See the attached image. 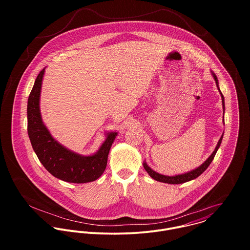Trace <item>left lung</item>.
Returning a JSON list of instances; mask_svg holds the SVG:
<instances>
[{
  "label": "left lung",
  "instance_id": "obj_1",
  "mask_svg": "<svg viewBox=\"0 0 250 250\" xmlns=\"http://www.w3.org/2000/svg\"><path fill=\"white\" fill-rule=\"evenodd\" d=\"M212 74H213V77H214V81H215L216 86H217V88H218V90H219V92H220V95H221L222 107H223V113H224V109H225V107H224V97H223V95H222V93H221V91H220V89H219V87H218V81H217V78H216L215 74H214V73H212ZM223 122H224V118H223ZM222 137H223V135H222L221 138L219 139V141H218V143H217V145H216L214 152L212 153V155H211L200 167H198L197 168H195V169H193V170H191V171H189V172H187V173H184V174H180V175H175V176H166V175H162V174H160V173L154 171L153 169H151L145 162L143 163L144 169L147 171V173L150 175V177H152L154 180L159 181V182H163V183H167V184H183V183L188 182V181H190V180L197 178L199 175H201V174L208 168V167L210 166V164L213 162L214 156H215V153H216L217 149H218L219 146H220V143H221V141H222Z\"/></svg>",
  "mask_w": 250,
  "mask_h": 250
}]
</instances>
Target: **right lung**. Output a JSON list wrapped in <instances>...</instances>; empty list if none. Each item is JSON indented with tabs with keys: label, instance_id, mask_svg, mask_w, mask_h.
<instances>
[{
	"label": "right lung",
	"instance_id": "obj_1",
	"mask_svg": "<svg viewBox=\"0 0 250 250\" xmlns=\"http://www.w3.org/2000/svg\"><path fill=\"white\" fill-rule=\"evenodd\" d=\"M45 68L39 72L28 99V134L37 158L43 167L56 178L69 183H88L99 178L106 169L107 156L116 132L107 135L99 150L91 156L74 153L58 143L44 125L39 99Z\"/></svg>",
	"mask_w": 250,
	"mask_h": 250
}]
</instances>
